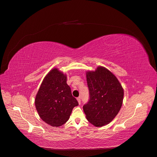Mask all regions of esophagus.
I'll return each instance as SVG.
<instances>
[{"instance_id": "1", "label": "esophagus", "mask_w": 157, "mask_h": 157, "mask_svg": "<svg viewBox=\"0 0 157 157\" xmlns=\"http://www.w3.org/2000/svg\"><path fill=\"white\" fill-rule=\"evenodd\" d=\"M77 100H78V102L79 104L80 105V104H81V97H78V98H77Z\"/></svg>"}]
</instances>
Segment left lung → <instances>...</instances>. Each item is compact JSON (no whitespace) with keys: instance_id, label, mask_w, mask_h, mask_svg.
Here are the masks:
<instances>
[{"instance_id":"left-lung-1","label":"left lung","mask_w":157,"mask_h":157,"mask_svg":"<svg viewBox=\"0 0 157 157\" xmlns=\"http://www.w3.org/2000/svg\"><path fill=\"white\" fill-rule=\"evenodd\" d=\"M89 101L83 108L89 122L95 127L108 124L120 111L123 99V89L109 70L98 67L86 72Z\"/></svg>"}]
</instances>
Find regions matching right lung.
Wrapping results in <instances>:
<instances>
[{"instance_id": "right-lung-1", "label": "right lung", "mask_w": 157, "mask_h": 157, "mask_svg": "<svg viewBox=\"0 0 157 157\" xmlns=\"http://www.w3.org/2000/svg\"><path fill=\"white\" fill-rule=\"evenodd\" d=\"M78 102L67 84L66 75L57 69L49 72L36 95L35 105L40 118L53 127L67 122Z\"/></svg>"}]
</instances>
